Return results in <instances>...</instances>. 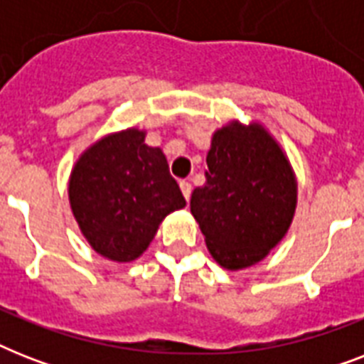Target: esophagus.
<instances>
[{"label": "esophagus", "instance_id": "esophagus-1", "mask_svg": "<svg viewBox=\"0 0 364 364\" xmlns=\"http://www.w3.org/2000/svg\"><path fill=\"white\" fill-rule=\"evenodd\" d=\"M179 187H181V193H183V196H185V200H191V193H193V185H191V183L188 181H181L179 183Z\"/></svg>", "mask_w": 364, "mask_h": 364}]
</instances>
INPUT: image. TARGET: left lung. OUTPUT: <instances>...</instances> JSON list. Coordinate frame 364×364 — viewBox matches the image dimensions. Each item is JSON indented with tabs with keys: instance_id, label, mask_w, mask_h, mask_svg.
Masks as SVG:
<instances>
[{
	"instance_id": "8db88e82",
	"label": "left lung",
	"mask_w": 364,
	"mask_h": 364,
	"mask_svg": "<svg viewBox=\"0 0 364 364\" xmlns=\"http://www.w3.org/2000/svg\"><path fill=\"white\" fill-rule=\"evenodd\" d=\"M205 162V185L193 191L191 213L217 264L249 268L293 223L299 185L291 162L264 126L240 121L213 134Z\"/></svg>"
}]
</instances>
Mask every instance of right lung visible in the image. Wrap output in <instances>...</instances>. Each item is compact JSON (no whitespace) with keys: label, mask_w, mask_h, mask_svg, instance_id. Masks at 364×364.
I'll use <instances>...</instances> for the list:
<instances>
[{"label":"right lung","mask_w":364,"mask_h":364,"mask_svg":"<svg viewBox=\"0 0 364 364\" xmlns=\"http://www.w3.org/2000/svg\"><path fill=\"white\" fill-rule=\"evenodd\" d=\"M68 194L90 247L115 262L136 260L164 217L187 205L162 149L149 147L137 128L92 143L71 170Z\"/></svg>","instance_id":"add662e5"}]
</instances>
